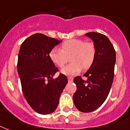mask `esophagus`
I'll use <instances>...</instances> for the list:
<instances>
[{
	"label": "esophagus",
	"mask_w": 130,
	"mask_h": 130,
	"mask_svg": "<svg viewBox=\"0 0 130 130\" xmlns=\"http://www.w3.org/2000/svg\"><path fill=\"white\" fill-rule=\"evenodd\" d=\"M68 81L69 83H71V82H72V81H73V78H72V77H70V76H69V77H68Z\"/></svg>",
	"instance_id": "esophagus-1"
}]
</instances>
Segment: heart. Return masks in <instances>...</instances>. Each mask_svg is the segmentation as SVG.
<instances>
[{"instance_id": "b5f03b06", "label": "heart", "mask_w": 130, "mask_h": 130, "mask_svg": "<svg viewBox=\"0 0 130 130\" xmlns=\"http://www.w3.org/2000/svg\"><path fill=\"white\" fill-rule=\"evenodd\" d=\"M96 49L94 44L82 39H71L62 43L61 49L54 47L50 50L49 58L51 62L58 67H62L70 57V64L61 69L64 75L72 76L81 72L82 68L87 70L94 62Z\"/></svg>"}]
</instances>
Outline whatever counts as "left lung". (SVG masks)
Here are the masks:
<instances>
[{
	"label": "left lung",
	"mask_w": 130,
	"mask_h": 130,
	"mask_svg": "<svg viewBox=\"0 0 130 130\" xmlns=\"http://www.w3.org/2000/svg\"><path fill=\"white\" fill-rule=\"evenodd\" d=\"M85 36L93 41L96 56L92 66L84 74L87 80L84 81L81 76L74 79L76 91L73 95V101L79 111L89 112L99 108L109 93L114 78L116 54L105 35L91 32Z\"/></svg>",
	"instance_id": "1"
}]
</instances>
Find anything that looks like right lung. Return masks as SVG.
<instances>
[{
    "mask_svg": "<svg viewBox=\"0 0 130 130\" xmlns=\"http://www.w3.org/2000/svg\"><path fill=\"white\" fill-rule=\"evenodd\" d=\"M62 41L37 33L20 47L18 72L22 91L31 108L39 114L48 115L56 110L68 83L63 74L54 79L58 69L49 58L50 50Z\"/></svg>",
    "mask_w": 130,
    "mask_h": 130,
    "instance_id": "add662e5",
    "label": "right lung"
}]
</instances>
